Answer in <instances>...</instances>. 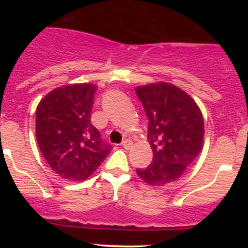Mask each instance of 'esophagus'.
Masks as SVG:
<instances>
[{"instance_id": "34e87169", "label": "esophagus", "mask_w": 248, "mask_h": 248, "mask_svg": "<svg viewBox=\"0 0 248 248\" xmlns=\"http://www.w3.org/2000/svg\"><path fill=\"white\" fill-rule=\"evenodd\" d=\"M121 146L124 147V149H130V148L133 147V142L130 140H127V139H126V140H124V142H122Z\"/></svg>"}]
</instances>
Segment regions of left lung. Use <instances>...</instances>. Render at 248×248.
<instances>
[{"label":"left lung","instance_id":"left-lung-1","mask_svg":"<svg viewBox=\"0 0 248 248\" xmlns=\"http://www.w3.org/2000/svg\"><path fill=\"white\" fill-rule=\"evenodd\" d=\"M149 120L153 161L136 172L149 186H164L183 175L203 149L204 119L196 101L169 82L135 88Z\"/></svg>","mask_w":248,"mask_h":248}]
</instances>
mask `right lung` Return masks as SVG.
<instances>
[{
	"mask_svg": "<svg viewBox=\"0 0 248 248\" xmlns=\"http://www.w3.org/2000/svg\"><path fill=\"white\" fill-rule=\"evenodd\" d=\"M95 90L87 82L57 87L37 106L39 149L53 171L69 181L90 177L112 149L91 122Z\"/></svg>",
	"mask_w": 248,
	"mask_h": 248,
	"instance_id": "add662e5",
	"label": "right lung"
}]
</instances>
